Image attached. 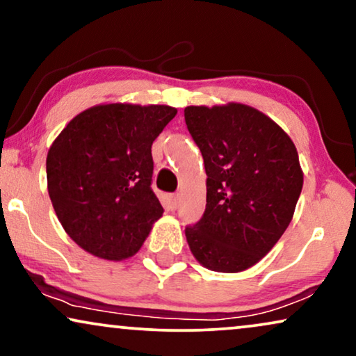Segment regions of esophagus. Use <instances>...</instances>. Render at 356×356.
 Instances as JSON below:
<instances>
[{
  "mask_svg": "<svg viewBox=\"0 0 356 356\" xmlns=\"http://www.w3.org/2000/svg\"><path fill=\"white\" fill-rule=\"evenodd\" d=\"M168 204H170V209L175 211V209L179 206V196H178V194H172V196L168 197Z\"/></svg>",
  "mask_w": 356,
  "mask_h": 356,
  "instance_id": "esophagus-1",
  "label": "esophagus"
}]
</instances>
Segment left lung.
Segmentation results:
<instances>
[{"mask_svg": "<svg viewBox=\"0 0 356 356\" xmlns=\"http://www.w3.org/2000/svg\"><path fill=\"white\" fill-rule=\"evenodd\" d=\"M184 120L207 175L206 211L188 227L193 256L209 270H246L284 235L303 188L290 136L262 111L230 102L191 105Z\"/></svg>", "mask_w": 356, "mask_h": 356, "instance_id": "obj_1", "label": "left lung"}]
</instances>
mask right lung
<instances>
[{"instance_id":"1","label":"right lung","mask_w":356,"mask_h":356,"mask_svg":"<svg viewBox=\"0 0 356 356\" xmlns=\"http://www.w3.org/2000/svg\"><path fill=\"white\" fill-rule=\"evenodd\" d=\"M168 105L100 104L76 115L47 155L56 217L92 256L123 261L144 245L163 207L152 189V143L175 118Z\"/></svg>"}]
</instances>
